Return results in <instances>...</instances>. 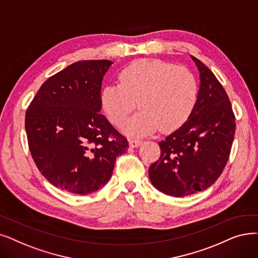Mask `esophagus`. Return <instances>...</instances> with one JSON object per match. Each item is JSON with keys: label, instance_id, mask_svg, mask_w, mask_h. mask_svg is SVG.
Instances as JSON below:
<instances>
[{"label": "esophagus", "instance_id": "esophagus-1", "mask_svg": "<svg viewBox=\"0 0 258 258\" xmlns=\"http://www.w3.org/2000/svg\"><path fill=\"white\" fill-rule=\"evenodd\" d=\"M130 147L131 148H137L141 144V140L139 139H130Z\"/></svg>", "mask_w": 258, "mask_h": 258}]
</instances>
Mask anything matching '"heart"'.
<instances>
[{"instance_id":"heart-1","label":"heart","mask_w":258,"mask_h":258,"mask_svg":"<svg viewBox=\"0 0 258 258\" xmlns=\"http://www.w3.org/2000/svg\"><path fill=\"white\" fill-rule=\"evenodd\" d=\"M119 83L105 85L101 104L109 121L117 126L131 111L140 109L123 127L130 136H145L160 126L174 131L188 119L196 105L198 82L185 66L159 59H141L124 66Z\"/></svg>"}]
</instances>
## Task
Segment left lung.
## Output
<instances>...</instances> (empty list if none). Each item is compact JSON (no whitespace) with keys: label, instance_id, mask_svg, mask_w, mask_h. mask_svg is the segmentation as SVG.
<instances>
[{"label":"left lung","instance_id":"8db88e82","mask_svg":"<svg viewBox=\"0 0 258 258\" xmlns=\"http://www.w3.org/2000/svg\"><path fill=\"white\" fill-rule=\"evenodd\" d=\"M200 72L196 105L188 119L159 142L160 158L149 169L160 192L182 197L204 191L221 175L234 139L235 115L215 75L195 57Z\"/></svg>","mask_w":258,"mask_h":258}]
</instances>
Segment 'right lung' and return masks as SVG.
Here are the masks:
<instances>
[{
	"instance_id": "add662e5",
	"label": "right lung",
	"mask_w": 258,
	"mask_h": 258,
	"mask_svg": "<svg viewBox=\"0 0 258 258\" xmlns=\"http://www.w3.org/2000/svg\"><path fill=\"white\" fill-rule=\"evenodd\" d=\"M111 62H76L51 76L25 115L32 159L41 174L63 191L86 195L111 177L127 139L99 113L101 84Z\"/></svg>"
}]
</instances>
